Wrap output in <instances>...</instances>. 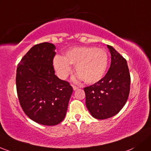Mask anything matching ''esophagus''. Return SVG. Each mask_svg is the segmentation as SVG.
Segmentation results:
<instances>
[{"instance_id":"esophagus-1","label":"esophagus","mask_w":151,"mask_h":151,"mask_svg":"<svg viewBox=\"0 0 151 151\" xmlns=\"http://www.w3.org/2000/svg\"><path fill=\"white\" fill-rule=\"evenodd\" d=\"M72 85V88H73V89H74V90H77V89L79 88V87L76 86V85Z\"/></svg>"}]
</instances>
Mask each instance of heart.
<instances>
[{
    "label": "heart",
    "mask_w": 151,
    "mask_h": 151,
    "mask_svg": "<svg viewBox=\"0 0 151 151\" xmlns=\"http://www.w3.org/2000/svg\"><path fill=\"white\" fill-rule=\"evenodd\" d=\"M109 63V55L104 49L95 47H74L58 55L53 65L58 77L66 78L71 71L70 64H75V71L85 83L98 82L104 77Z\"/></svg>",
    "instance_id": "heart-1"
}]
</instances>
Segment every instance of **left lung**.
<instances>
[{
  "label": "left lung",
  "instance_id": "1",
  "mask_svg": "<svg viewBox=\"0 0 151 151\" xmlns=\"http://www.w3.org/2000/svg\"><path fill=\"white\" fill-rule=\"evenodd\" d=\"M111 62L104 78L84 88L86 106L94 118L106 119L121 111L128 99L130 74L127 61L113 47L107 45Z\"/></svg>",
  "mask_w": 151,
  "mask_h": 151
}]
</instances>
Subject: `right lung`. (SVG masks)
Instances as JSON below:
<instances>
[{
    "mask_svg": "<svg viewBox=\"0 0 151 151\" xmlns=\"http://www.w3.org/2000/svg\"><path fill=\"white\" fill-rule=\"evenodd\" d=\"M55 47L49 42L34 45L19 63L17 91L25 114L42 125L53 126L63 120L73 88L55 74Z\"/></svg>",
    "mask_w": 151,
    "mask_h": 151,
    "instance_id": "add662e5",
    "label": "right lung"
}]
</instances>
